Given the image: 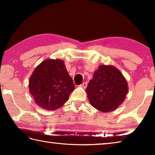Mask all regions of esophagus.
Instances as JSON below:
<instances>
[{
    "label": "esophagus",
    "mask_w": 155,
    "mask_h": 155,
    "mask_svg": "<svg viewBox=\"0 0 155 155\" xmlns=\"http://www.w3.org/2000/svg\"><path fill=\"white\" fill-rule=\"evenodd\" d=\"M87 83H86V82H83L82 84H81V85H80L79 86L80 87H83V88H85L86 87H87Z\"/></svg>",
    "instance_id": "esophagus-1"
}]
</instances>
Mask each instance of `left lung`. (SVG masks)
I'll return each mask as SVG.
<instances>
[{
    "instance_id": "obj_1",
    "label": "left lung",
    "mask_w": 155,
    "mask_h": 155,
    "mask_svg": "<svg viewBox=\"0 0 155 155\" xmlns=\"http://www.w3.org/2000/svg\"><path fill=\"white\" fill-rule=\"evenodd\" d=\"M86 92L91 105L102 112L116 109L128 93L127 82L116 68L100 65L88 83Z\"/></svg>"
}]
</instances>
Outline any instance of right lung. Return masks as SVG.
<instances>
[{"label": "right lung", "mask_w": 155, "mask_h": 155, "mask_svg": "<svg viewBox=\"0 0 155 155\" xmlns=\"http://www.w3.org/2000/svg\"><path fill=\"white\" fill-rule=\"evenodd\" d=\"M74 85L60 59H46L37 67L29 80V91L35 103L47 110H55L69 99Z\"/></svg>", "instance_id": "right-lung-1"}]
</instances>
